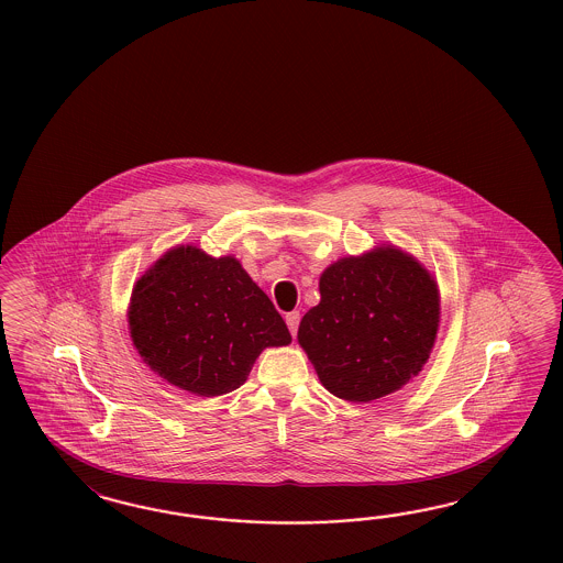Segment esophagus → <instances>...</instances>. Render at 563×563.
Listing matches in <instances>:
<instances>
[{"instance_id": "obj_1", "label": "esophagus", "mask_w": 563, "mask_h": 563, "mask_svg": "<svg viewBox=\"0 0 563 563\" xmlns=\"http://www.w3.org/2000/svg\"><path fill=\"white\" fill-rule=\"evenodd\" d=\"M299 311H289L287 316H285V322H287V327H289V330H291L292 336L297 334V327H299Z\"/></svg>"}]
</instances>
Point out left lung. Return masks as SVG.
I'll return each instance as SVG.
<instances>
[{"label": "left lung", "instance_id": "obj_1", "mask_svg": "<svg viewBox=\"0 0 563 563\" xmlns=\"http://www.w3.org/2000/svg\"><path fill=\"white\" fill-rule=\"evenodd\" d=\"M318 287L320 303L301 318L297 341L334 397L368 404L420 374L434 347L441 295L413 255L383 243L332 262Z\"/></svg>", "mask_w": 563, "mask_h": 563}]
</instances>
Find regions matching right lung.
<instances>
[{
  "mask_svg": "<svg viewBox=\"0 0 563 563\" xmlns=\"http://www.w3.org/2000/svg\"><path fill=\"white\" fill-rule=\"evenodd\" d=\"M129 330L141 360L199 397L241 387L266 347L291 343L268 295L233 255L176 245L136 280Z\"/></svg>",
  "mask_w": 563,
  "mask_h": 563,
  "instance_id": "right-lung-1",
  "label": "right lung"
}]
</instances>
